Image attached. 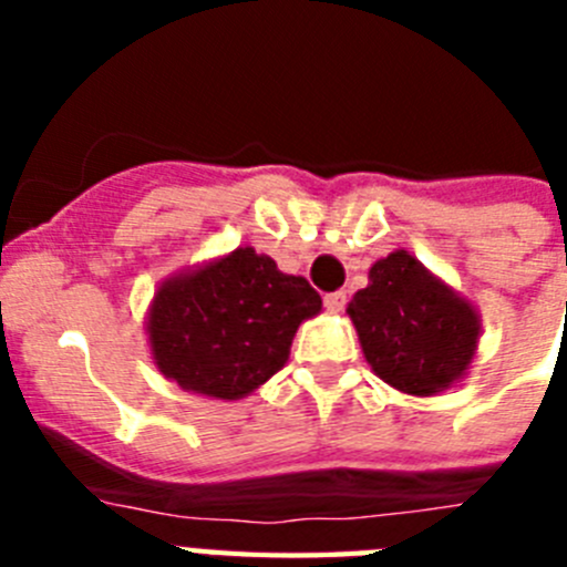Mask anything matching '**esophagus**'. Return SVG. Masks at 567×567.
<instances>
[{
  "label": "esophagus",
  "mask_w": 567,
  "mask_h": 567,
  "mask_svg": "<svg viewBox=\"0 0 567 567\" xmlns=\"http://www.w3.org/2000/svg\"><path fill=\"white\" fill-rule=\"evenodd\" d=\"M346 300H349V295H346L343 289H338V292H329L327 298H323V303H327V309H332V312H340V309L346 307Z\"/></svg>",
  "instance_id": "esophagus-1"
}]
</instances>
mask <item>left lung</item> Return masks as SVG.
Wrapping results in <instances>:
<instances>
[{
    "instance_id": "left-lung-1",
    "label": "left lung",
    "mask_w": 567,
    "mask_h": 567,
    "mask_svg": "<svg viewBox=\"0 0 567 567\" xmlns=\"http://www.w3.org/2000/svg\"><path fill=\"white\" fill-rule=\"evenodd\" d=\"M349 318L374 374L420 398L460 380L480 338L477 312L403 249L369 269Z\"/></svg>"
}]
</instances>
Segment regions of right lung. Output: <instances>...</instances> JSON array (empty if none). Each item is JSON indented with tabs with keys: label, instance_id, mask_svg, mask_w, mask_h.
Returning a JSON list of instances; mask_svg holds the SVG:
<instances>
[{
	"label": "right lung",
	"instance_id": "obj_1",
	"mask_svg": "<svg viewBox=\"0 0 567 567\" xmlns=\"http://www.w3.org/2000/svg\"><path fill=\"white\" fill-rule=\"evenodd\" d=\"M318 312L320 295L307 278L244 247L167 280L147 332L158 369L182 389L238 400L287 363L298 327Z\"/></svg>",
	"mask_w": 567,
	"mask_h": 567
}]
</instances>
